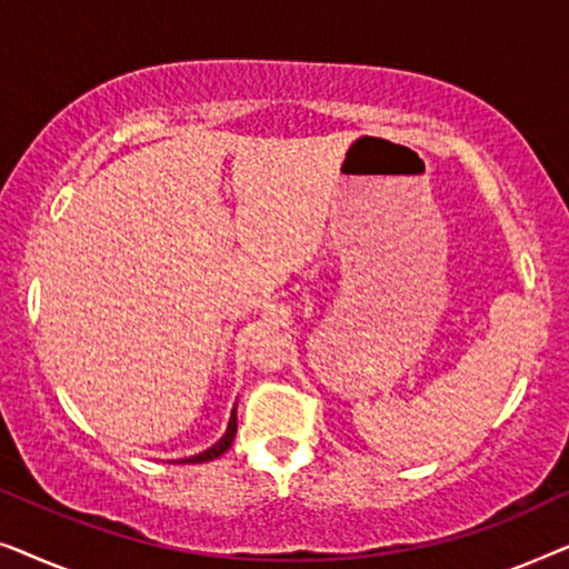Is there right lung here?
I'll return each mask as SVG.
<instances>
[{
  "mask_svg": "<svg viewBox=\"0 0 569 569\" xmlns=\"http://www.w3.org/2000/svg\"><path fill=\"white\" fill-rule=\"evenodd\" d=\"M236 432H238V409L232 407V411H230V422H228V430H224L222 438L217 440L212 448H207L204 453L191 456V458H181V463H204V461H214V458H220V456L224 453V450H228V448L232 446V438H236Z\"/></svg>",
  "mask_w": 569,
  "mask_h": 569,
  "instance_id": "add662e5",
  "label": "right lung"
}]
</instances>
